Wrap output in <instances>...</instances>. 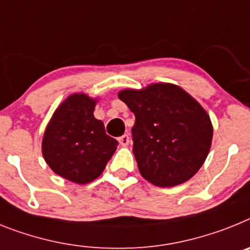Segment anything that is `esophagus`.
I'll list each match as a JSON object with an SVG mask.
<instances>
[{"label":"esophagus","mask_w":250,"mask_h":250,"mask_svg":"<svg viewBox=\"0 0 250 250\" xmlns=\"http://www.w3.org/2000/svg\"><path fill=\"white\" fill-rule=\"evenodd\" d=\"M118 142L121 146H128V143H129V136L128 134H123L121 137L118 138Z\"/></svg>","instance_id":"34e87169"}]
</instances>
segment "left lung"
I'll return each mask as SVG.
<instances>
[{
    "label": "left lung",
    "instance_id": "left-lung-1",
    "mask_svg": "<svg viewBox=\"0 0 250 250\" xmlns=\"http://www.w3.org/2000/svg\"><path fill=\"white\" fill-rule=\"evenodd\" d=\"M134 113L133 153L140 172L160 188L188 181L200 170L212 140L208 113L172 84H152L118 94Z\"/></svg>",
    "mask_w": 250,
    "mask_h": 250
}]
</instances>
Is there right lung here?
Segmentation results:
<instances>
[{
	"mask_svg": "<svg viewBox=\"0 0 250 250\" xmlns=\"http://www.w3.org/2000/svg\"><path fill=\"white\" fill-rule=\"evenodd\" d=\"M94 105L85 94L70 95L54 113L42 140V155L51 170L77 184L97 179L118 146L93 116Z\"/></svg>",
	"mask_w": 250,
	"mask_h": 250,
	"instance_id": "1",
	"label": "right lung"
}]
</instances>
